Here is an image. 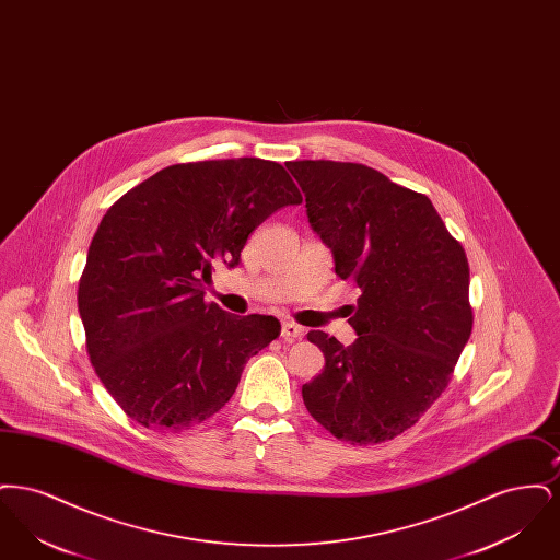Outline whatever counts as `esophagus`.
Returning <instances> with one entry per match:
<instances>
[{"label":"esophagus","mask_w":560,"mask_h":560,"mask_svg":"<svg viewBox=\"0 0 560 560\" xmlns=\"http://www.w3.org/2000/svg\"><path fill=\"white\" fill-rule=\"evenodd\" d=\"M302 334H304V329L300 327V325H295L292 320H285L283 325H281V338L283 340H298V338H302Z\"/></svg>","instance_id":"1"}]
</instances>
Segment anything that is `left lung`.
Returning a JSON list of instances; mask_svg holds the SVG:
<instances>
[{
  "mask_svg": "<svg viewBox=\"0 0 560 560\" xmlns=\"http://www.w3.org/2000/svg\"><path fill=\"white\" fill-rule=\"evenodd\" d=\"M313 231L336 275L361 290L345 347L325 331L308 340L323 372L302 386L308 413L352 445L413 427L452 380L472 331L470 268L427 195L361 163L288 161Z\"/></svg>",
  "mask_w": 560,
  "mask_h": 560,
  "instance_id": "1",
  "label": "left lung"
}]
</instances>
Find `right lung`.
<instances>
[{"instance_id": "add662e5", "label": "right lung", "mask_w": 560, "mask_h": 560, "mask_svg": "<svg viewBox=\"0 0 560 560\" xmlns=\"http://www.w3.org/2000/svg\"><path fill=\"white\" fill-rule=\"evenodd\" d=\"M302 203L283 165L178 163L115 201L94 233L78 306L108 395L142 427L185 430L220 411L249 357L281 323L203 300L213 267L235 268L249 233Z\"/></svg>"}]
</instances>
